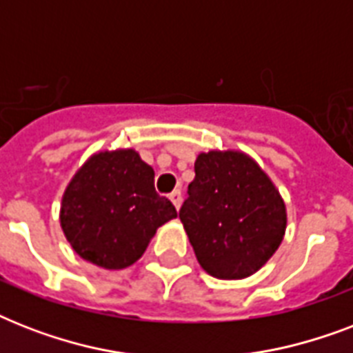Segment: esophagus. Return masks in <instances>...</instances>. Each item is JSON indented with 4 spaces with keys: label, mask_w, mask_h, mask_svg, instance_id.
Masks as SVG:
<instances>
[{
    "label": "esophagus",
    "mask_w": 353,
    "mask_h": 353,
    "mask_svg": "<svg viewBox=\"0 0 353 353\" xmlns=\"http://www.w3.org/2000/svg\"><path fill=\"white\" fill-rule=\"evenodd\" d=\"M170 201L174 203V207H176V209H179V207H181V201H183L181 190H174V192L170 194Z\"/></svg>",
    "instance_id": "obj_1"
}]
</instances>
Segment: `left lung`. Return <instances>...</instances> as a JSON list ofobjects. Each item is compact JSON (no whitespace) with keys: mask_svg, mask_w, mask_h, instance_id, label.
<instances>
[{"mask_svg":"<svg viewBox=\"0 0 353 353\" xmlns=\"http://www.w3.org/2000/svg\"><path fill=\"white\" fill-rule=\"evenodd\" d=\"M194 172L179 218L199 265L221 280L251 276L282 243L284 199L243 152L199 154Z\"/></svg>","mask_w":353,"mask_h":353,"instance_id":"left-lung-1","label":"left lung"}]
</instances>
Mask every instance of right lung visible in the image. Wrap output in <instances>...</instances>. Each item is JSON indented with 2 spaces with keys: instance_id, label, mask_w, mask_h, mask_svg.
<instances>
[{
  "instance_id": "obj_1",
  "label": "right lung",
  "mask_w": 353,
  "mask_h": 353,
  "mask_svg": "<svg viewBox=\"0 0 353 353\" xmlns=\"http://www.w3.org/2000/svg\"><path fill=\"white\" fill-rule=\"evenodd\" d=\"M154 168L132 148L99 152L65 188L60 225L73 251L104 269H124L143 256L163 223L177 216L154 187Z\"/></svg>"
}]
</instances>
